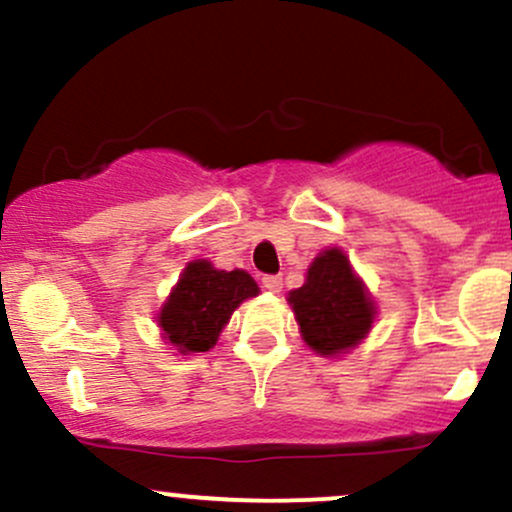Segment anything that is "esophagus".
<instances>
[{"mask_svg": "<svg viewBox=\"0 0 512 512\" xmlns=\"http://www.w3.org/2000/svg\"><path fill=\"white\" fill-rule=\"evenodd\" d=\"M262 286H264V289H267L269 293H279L281 289H284V279H281V276L267 274V276H262Z\"/></svg>", "mask_w": 512, "mask_h": 512, "instance_id": "34e87169", "label": "esophagus"}]
</instances>
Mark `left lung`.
Segmentation results:
<instances>
[{"label": "left lung", "instance_id": "obj_1", "mask_svg": "<svg viewBox=\"0 0 512 512\" xmlns=\"http://www.w3.org/2000/svg\"><path fill=\"white\" fill-rule=\"evenodd\" d=\"M303 342L334 358L356 349L373 330L378 305L342 248H327L310 262L305 284L286 296Z\"/></svg>", "mask_w": 512, "mask_h": 512}]
</instances>
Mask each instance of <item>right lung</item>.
Wrapping results in <instances>:
<instances>
[{"mask_svg":"<svg viewBox=\"0 0 512 512\" xmlns=\"http://www.w3.org/2000/svg\"><path fill=\"white\" fill-rule=\"evenodd\" d=\"M257 293L260 286L245 269L226 272L209 260L187 262L158 310L156 322L163 342L180 356L214 349L233 310Z\"/></svg>","mask_w":512,"mask_h":512,"instance_id":"obj_1","label":"right lung"}]
</instances>
